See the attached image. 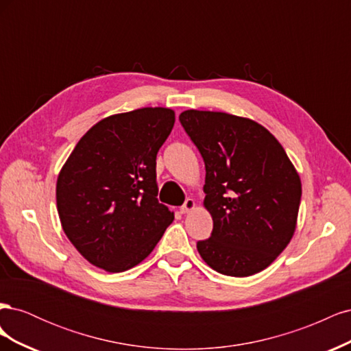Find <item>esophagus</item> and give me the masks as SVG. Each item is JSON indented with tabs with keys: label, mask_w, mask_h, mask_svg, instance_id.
I'll use <instances>...</instances> for the list:
<instances>
[{
	"label": "esophagus",
	"mask_w": 351,
	"mask_h": 351,
	"mask_svg": "<svg viewBox=\"0 0 351 351\" xmlns=\"http://www.w3.org/2000/svg\"><path fill=\"white\" fill-rule=\"evenodd\" d=\"M195 206H196L195 200L189 197V199H186V202H184V204H183V206L180 208V212H182V214H189L190 210L195 209Z\"/></svg>",
	"instance_id": "34e87169"
}]
</instances>
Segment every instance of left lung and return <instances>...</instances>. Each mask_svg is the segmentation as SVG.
Returning <instances> with one entry per match:
<instances>
[{"label": "left lung", "instance_id": "1", "mask_svg": "<svg viewBox=\"0 0 351 351\" xmlns=\"http://www.w3.org/2000/svg\"><path fill=\"white\" fill-rule=\"evenodd\" d=\"M180 123L204 158V205L214 221L197 252L212 269L249 277L290 243L302 183L284 147L256 121L227 112L187 110Z\"/></svg>", "mask_w": 351, "mask_h": 351}]
</instances>
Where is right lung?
<instances>
[{
	"label": "right lung",
	"mask_w": 351,
	"mask_h": 351,
	"mask_svg": "<svg viewBox=\"0 0 351 351\" xmlns=\"http://www.w3.org/2000/svg\"><path fill=\"white\" fill-rule=\"evenodd\" d=\"M174 111L141 108L89 129L57 180L62 230L92 265L123 272L161 240L174 212L159 204L156 154L173 130Z\"/></svg>",
	"instance_id": "1"
}]
</instances>
